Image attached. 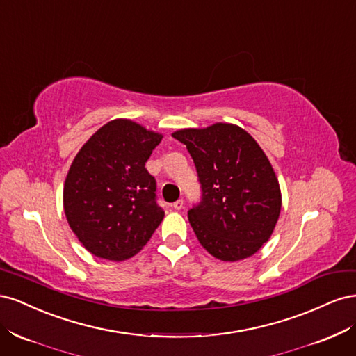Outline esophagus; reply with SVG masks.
<instances>
[{
  "label": "esophagus",
  "mask_w": 356,
  "mask_h": 356,
  "mask_svg": "<svg viewBox=\"0 0 356 356\" xmlns=\"http://www.w3.org/2000/svg\"><path fill=\"white\" fill-rule=\"evenodd\" d=\"M172 208L177 209V211H181L182 208H184V200H182V199H178L177 202L172 203Z\"/></svg>",
  "instance_id": "obj_1"
}]
</instances>
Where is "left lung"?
Instances as JSON below:
<instances>
[{
  "label": "left lung",
  "mask_w": 356,
  "mask_h": 356,
  "mask_svg": "<svg viewBox=\"0 0 356 356\" xmlns=\"http://www.w3.org/2000/svg\"><path fill=\"white\" fill-rule=\"evenodd\" d=\"M195 161L202 197L188 211L200 245L222 261L254 255L281 213V188L255 139L242 127L215 123L172 134Z\"/></svg>",
  "instance_id": "left-lung-1"
}]
</instances>
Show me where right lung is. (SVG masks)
Listing matches in <instances>:
<instances>
[{"mask_svg":"<svg viewBox=\"0 0 356 356\" xmlns=\"http://www.w3.org/2000/svg\"><path fill=\"white\" fill-rule=\"evenodd\" d=\"M161 135L126 118L95 132L75 156L63 186V209L83 246L123 261L149 241L165 217L145 161Z\"/></svg>","mask_w":356,"mask_h":356,"instance_id":"right-lung-1","label":"right lung"}]
</instances>
